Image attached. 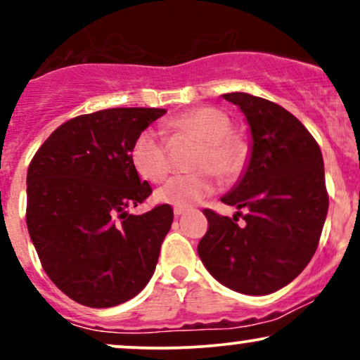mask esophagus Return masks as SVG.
Segmentation results:
<instances>
[{"label":"esophagus","mask_w":360,"mask_h":360,"mask_svg":"<svg viewBox=\"0 0 360 360\" xmlns=\"http://www.w3.org/2000/svg\"><path fill=\"white\" fill-rule=\"evenodd\" d=\"M186 213V208H183V206H176L174 208V214L176 217H181V214Z\"/></svg>","instance_id":"obj_1"}]
</instances>
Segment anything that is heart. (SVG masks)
<instances>
[{"label":"heart","instance_id":"heart-1","mask_svg":"<svg viewBox=\"0 0 360 360\" xmlns=\"http://www.w3.org/2000/svg\"><path fill=\"white\" fill-rule=\"evenodd\" d=\"M172 134L194 135L201 140L191 166L198 171L171 177L162 188L157 189V201L172 206L200 203L217 189V176L232 179L245 167L249 148L240 137L232 134L229 115L212 106H200L177 115L166 123ZM131 166L140 177L160 183L169 172L167 147L159 131L147 128L140 131L130 147Z\"/></svg>","mask_w":360,"mask_h":360}]
</instances>
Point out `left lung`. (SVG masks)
I'll return each mask as SVG.
<instances>
[{
  "label": "left lung",
  "instance_id": "obj_1",
  "mask_svg": "<svg viewBox=\"0 0 360 360\" xmlns=\"http://www.w3.org/2000/svg\"><path fill=\"white\" fill-rule=\"evenodd\" d=\"M245 115L250 155L221 201L247 210L243 225L205 210L201 262L223 286L264 296L291 283L315 254L328 212L321 150L288 110L249 93H226Z\"/></svg>",
  "mask_w": 360,
  "mask_h": 360
}]
</instances>
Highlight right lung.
Instances as JSON below:
<instances>
[{
  "label": "right lung",
  "mask_w": 360,
  "mask_h": 360,
  "mask_svg": "<svg viewBox=\"0 0 360 360\" xmlns=\"http://www.w3.org/2000/svg\"><path fill=\"white\" fill-rule=\"evenodd\" d=\"M164 113L81 115L53 130L28 166V233L52 283L84 307L125 303L154 274L174 212L169 205L127 212L152 193L131 166L130 147Z\"/></svg>",
  "instance_id": "right-lung-1"
}]
</instances>
